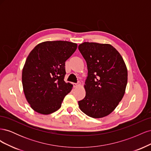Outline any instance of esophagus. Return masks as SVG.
Masks as SVG:
<instances>
[{
    "label": "esophagus",
    "instance_id": "obj_1",
    "mask_svg": "<svg viewBox=\"0 0 151 151\" xmlns=\"http://www.w3.org/2000/svg\"><path fill=\"white\" fill-rule=\"evenodd\" d=\"M73 86H74V88H76V87H77V86H79V84H77V83H74V84H73Z\"/></svg>",
    "mask_w": 151,
    "mask_h": 151
}]
</instances>
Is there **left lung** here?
Wrapping results in <instances>:
<instances>
[{
	"mask_svg": "<svg viewBox=\"0 0 151 151\" xmlns=\"http://www.w3.org/2000/svg\"><path fill=\"white\" fill-rule=\"evenodd\" d=\"M79 50L87 63L85 98L78 102L88 116L99 118L109 115L124 96L128 73L120 53L111 45L84 42Z\"/></svg>",
	"mask_w": 151,
	"mask_h": 151,
	"instance_id": "8db88e82",
	"label": "left lung"
}]
</instances>
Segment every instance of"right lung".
<instances>
[{
  "mask_svg": "<svg viewBox=\"0 0 151 151\" xmlns=\"http://www.w3.org/2000/svg\"><path fill=\"white\" fill-rule=\"evenodd\" d=\"M77 45L67 41L45 42L32 50L22 72L25 97L32 109L48 115L61 107L72 84L64 81L65 62Z\"/></svg>",
  "mask_w": 151,
  "mask_h": 151,
  "instance_id": "add662e5",
  "label": "right lung"
}]
</instances>
